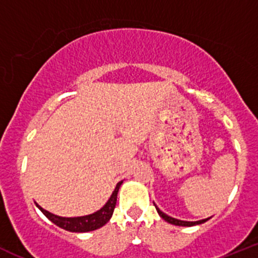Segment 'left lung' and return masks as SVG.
I'll return each instance as SVG.
<instances>
[{
  "label": "left lung",
  "mask_w": 258,
  "mask_h": 258,
  "mask_svg": "<svg viewBox=\"0 0 258 258\" xmlns=\"http://www.w3.org/2000/svg\"><path fill=\"white\" fill-rule=\"evenodd\" d=\"M154 206L156 207V204L154 203ZM156 211L157 213H159V216L161 217L164 221H166L167 223L170 224H174V226H181V227H191V226H197V224H202L204 223V222L208 221L209 218H206V219H202V221H197V222H186V221H180V219H176V218H172V217H169L167 214H165L164 212L160 211L159 208L156 207Z\"/></svg>",
  "instance_id": "left-lung-1"
}]
</instances>
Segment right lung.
Listing matches in <instances>:
<instances>
[{
	"mask_svg": "<svg viewBox=\"0 0 258 258\" xmlns=\"http://www.w3.org/2000/svg\"><path fill=\"white\" fill-rule=\"evenodd\" d=\"M123 181L117 182L116 187H114L113 192H112L111 198L108 199L106 204L102 207L99 211L94 212V213L88 214V216L83 217H73V218H67V217H59L55 216V214L50 213V212L42 209L39 204H36L37 208L44 213V216L46 217L49 221H51L52 223L56 224L60 228L66 229V231L69 232H78V233H82V232H91L96 231V229L103 227L107 222L111 219L112 214H113L114 207H116L117 202V194H118L119 186Z\"/></svg>",
	"mask_w": 258,
	"mask_h": 258,
	"instance_id": "obj_1",
	"label": "right lung"
}]
</instances>
